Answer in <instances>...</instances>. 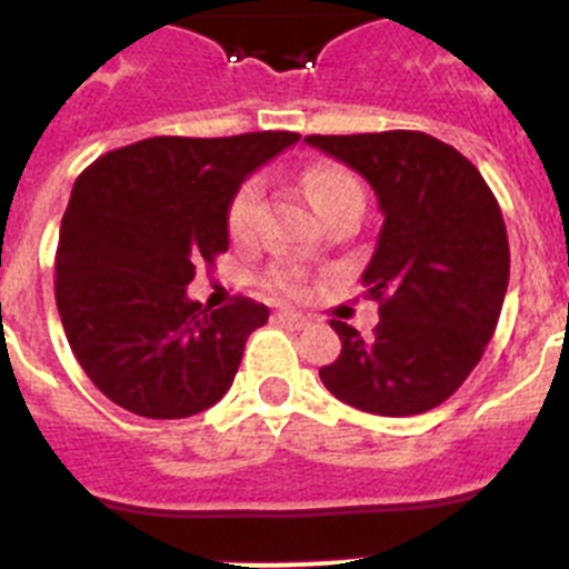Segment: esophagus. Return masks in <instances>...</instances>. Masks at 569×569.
Returning a JSON list of instances; mask_svg holds the SVG:
<instances>
[{
    "label": "esophagus",
    "instance_id": "1",
    "mask_svg": "<svg viewBox=\"0 0 569 569\" xmlns=\"http://www.w3.org/2000/svg\"><path fill=\"white\" fill-rule=\"evenodd\" d=\"M276 319H279L281 325H288L290 330H305L310 325L308 316L296 313V310H279V313H276Z\"/></svg>",
    "mask_w": 569,
    "mask_h": 569
}]
</instances>
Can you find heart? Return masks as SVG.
Listing matches in <instances>:
<instances>
[{
  "label": "heart",
  "mask_w": 569,
  "mask_h": 569,
  "mask_svg": "<svg viewBox=\"0 0 569 569\" xmlns=\"http://www.w3.org/2000/svg\"><path fill=\"white\" fill-rule=\"evenodd\" d=\"M301 188L308 193L310 204L319 210L321 219H328L336 208H341L350 199H365L361 193V184L350 170H345L341 164L319 162L310 164V168L301 170ZM261 202V182L259 179H248L233 193L228 204V233L233 241H250L256 233V213H259ZM268 284L276 293L284 296H305L308 290V281L305 273L296 268H276L270 270Z\"/></svg>",
  "instance_id": "heart-1"
}]
</instances>
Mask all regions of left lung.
I'll list each match as a JSON object with an SVG mask.
<instances>
[{
	"instance_id": "1",
	"label": "left lung",
	"mask_w": 569,
	"mask_h": 569,
	"mask_svg": "<svg viewBox=\"0 0 569 569\" xmlns=\"http://www.w3.org/2000/svg\"><path fill=\"white\" fill-rule=\"evenodd\" d=\"M305 142L365 176L385 213L361 276L379 325L365 339L330 321L341 353L321 381L365 413H427L465 385L499 325L510 281L499 202L470 159L421 130Z\"/></svg>"
}]
</instances>
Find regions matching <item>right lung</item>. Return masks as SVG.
<instances>
[{"label":"right lung","mask_w":569,"mask_h":569,"mask_svg":"<svg viewBox=\"0 0 569 569\" xmlns=\"http://www.w3.org/2000/svg\"><path fill=\"white\" fill-rule=\"evenodd\" d=\"M293 142L290 130L153 136L79 173L59 230L57 308L70 350L113 405L188 419L228 393L270 310L236 296L210 313L184 288L228 250V204L244 176Z\"/></svg>","instance_id":"right-lung-1"}]
</instances>
